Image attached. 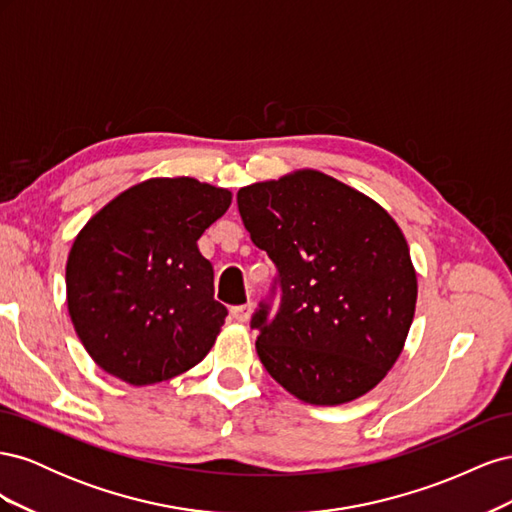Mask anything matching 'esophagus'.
Instances as JSON below:
<instances>
[{"label": "esophagus", "instance_id": "1", "mask_svg": "<svg viewBox=\"0 0 512 512\" xmlns=\"http://www.w3.org/2000/svg\"><path fill=\"white\" fill-rule=\"evenodd\" d=\"M230 316L235 318L237 322H247L252 316V303H243V305H235L230 309Z\"/></svg>", "mask_w": 512, "mask_h": 512}]
</instances>
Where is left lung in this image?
Here are the masks:
<instances>
[{
	"label": "left lung",
	"instance_id": "1",
	"mask_svg": "<svg viewBox=\"0 0 512 512\" xmlns=\"http://www.w3.org/2000/svg\"><path fill=\"white\" fill-rule=\"evenodd\" d=\"M241 220L277 269L250 327L273 380L305 404H346L404 348L416 273L404 232L374 200L318 170L237 194ZM275 296L281 303L275 315Z\"/></svg>",
	"mask_w": 512,
	"mask_h": 512
}]
</instances>
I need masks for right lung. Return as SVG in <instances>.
Segmentation results:
<instances>
[{"label": "right lung", "mask_w": 512, "mask_h": 512, "mask_svg": "<svg viewBox=\"0 0 512 512\" xmlns=\"http://www.w3.org/2000/svg\"><path fill=\"white\" fill-rule=\"evenodd\" d=\"M230 192L190 177L149 179L119 194L74 239L66 265L76 335L106 374L134 386L200 363L228 309L213 299L200 235Z\"/></svg>", "instance_id": "add662e5"}]
</instances>
